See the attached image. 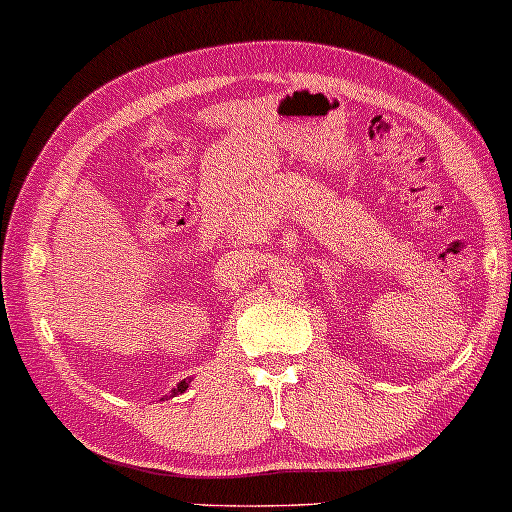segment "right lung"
Returning a JSON list of instances; mask_svg holds the SVG:
<instances>
[{
    "label": "right lung",
    "mask_w": 512,
    "mask_h": 512,
    "mask_svg": "<svg viewBox=\"0 0 512 512\" xmlns=\"http://www.w3.org/2000/svg\"><path fill=\"white\" fill-rule=\"evenodd\" d=\"M186 389H188V380H181V382L177 384V387H174V389L170 391V396H167V398H172V396H177V394H184Z\"/></svg>",
    "instance_id": "right-lung-1"
}]
</instances>
